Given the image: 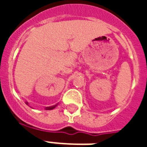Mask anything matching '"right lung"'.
I'll return each instance as SVG.
<instances>
[{"label":"right lung","instance_id":"add662e5","mask_svg":"<svg viewBox=\"0 0 147 147\" xmlns=\"http://www.w3.org/2000/svg\"><path fill=\"white\" fill-rule=\"evenodd\" d=\"M26 104H27V105H28V103H27V102H26ZM56 106H57V105H54V106H50V107H46V108H45V109H46V110H51V109H54L55 107H56Z\"/></svg>","mask_w":147,"mask_h":147}]
</instances>
